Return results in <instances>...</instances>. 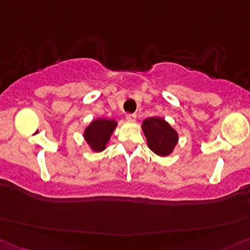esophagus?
Here are the masks:
<instances>
[{"label":"esophagus","instance_id":"obj_1","mask_svg":"<svg viewBox=\"0 0 250 250\" xmlns=\"http://www.w3.org/2000/svg\"><path fill=\"white\" fill-rule=\"evenodd\" d=\"M125 119H126V121H129V122H134L136 121V116H134V114H126Z\"/></svg>","mask_w":250,"mask_h":250}]
</instances>
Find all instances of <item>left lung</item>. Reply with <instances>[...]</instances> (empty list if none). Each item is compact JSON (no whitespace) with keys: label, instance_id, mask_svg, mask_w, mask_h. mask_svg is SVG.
Returning a JSON list of instances; mask_svg holds the SVG:
<instances>
[{"label":"left lung","instance_id":"8db88e82","mask_svg":"<svg viewBox=\"0 0 250 250\" xmlns=\"http://www.w3.org/2000/svg\"><path fill=\"white\" fill-rule=\"evenodd\" d=\"M146 144L149 149L159 157H168L175 150L179 134L164 118L150 117L142 122Z\"/></svg>","mask_w":250,"mask_h":250}]
</instances>
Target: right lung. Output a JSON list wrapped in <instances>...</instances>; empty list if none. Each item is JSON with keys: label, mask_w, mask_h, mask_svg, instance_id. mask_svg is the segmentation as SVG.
<instances>
[{"label": "right lung", "mask_w": 250, "mask_h": 250, "mask_svg": "<svg viewBox=\"0 0 250 250\" xmlns=\"http://www.w3.org/2000/svg\"><path fill=\"white\" fill-rule=\"evenodd\" d=\"M117 125L118 122L114 119H94L83 131V139L93 152L104 151Z\"/></svg>", "instance_id": "add662e5"}]
</instances>
